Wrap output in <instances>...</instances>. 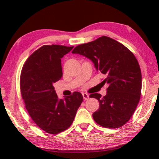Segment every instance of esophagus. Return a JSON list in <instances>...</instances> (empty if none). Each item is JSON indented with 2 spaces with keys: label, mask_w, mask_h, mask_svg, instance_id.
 I'll list each match as a JSON object with an SVG mask.
<instances>
[{
  "label": "esophagus",
  "mask_w": 159,
  "mask_h": 159,
  "mask_svg": "<svg viewBox=\"0 0 159 159\" xmlns=\"http://www.w3.org/2000/svg\"><path fill=\"white\" fill-rule=\"evenodd\" d=\"M82 96H83L84 100H88L89 99V95L86 93H82Z\"/></svg>",
  "instance_id": "1"
}]
</instances>
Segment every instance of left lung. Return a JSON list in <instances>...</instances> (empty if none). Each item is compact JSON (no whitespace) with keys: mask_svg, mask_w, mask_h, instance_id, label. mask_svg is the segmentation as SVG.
I'll return each instance as SVG.
<instances>
[{"mask_svg":"<svg viewBox=\"0 0 159 159\" xmlns=\"http://www.w3.org/2000/svg\"><path fill=\"white\" fill-rule=\"evenodd\" d=\"M90 58L97 70L105 75L107 93H93L100 108L93 114L94 121L106 128H119L129 120L140 101L142 75L135 56L118 41L102 36L76 46L71 52Z\"/></svg>","mask_w":159,"mask_h":159,"instance_id":"1","label":"left lung"}]
</instances>
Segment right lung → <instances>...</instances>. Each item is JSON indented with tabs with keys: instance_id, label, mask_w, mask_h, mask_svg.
<instances>
[{
	"instance_id": "add662e5",
	"label": "right lung",
	"mask_w": 159,
	"mask_h": 159,
	"mask_svg": "<svg viewBox=\"0 0 159 159\" xmlns=\"http://www.w3.org/2000/svg\"><path fill=\"white\" fill-rule=\"evenodd\" d=\"M73 48L43 45L30 56L21 72V94L26 109L34 122L51 134L70 127L83 101L79 92L58 99L53 87L63 75L61 58Z\"/></svg>"
}]
</instances>
